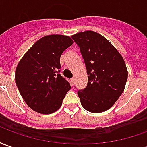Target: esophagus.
I'll use <instances>...</instances> for the list:
<instances>
[{"label":"esophagus","mask_w":147,"mask_h":147,"mask_svg":"<svg viewBox=\"0 0 147 147\" xmlns=\"http://www.w3.org/2000/svg\"><path fill=\"white\" fill-rule=\"evenodd\" d=\"M71 84H72V85H75V84H76V80H75V79H71Z\"/></svg>","instance_id":"34e87169"}]
</instances>
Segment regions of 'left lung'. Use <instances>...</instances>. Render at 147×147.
I'll list each match as a JSON object with an SVG mask.
<instances>
[{
	"label": "left lung",
	"instance_id": "obj_1",
	"mask_svg": "<svg viewBox=\"0 0 147 147\" xmlns=\"http://www.w3.org/2000/svg\"><path fill=\"white\" fill-rule=\"evenodd\" d=\"M80 47L87 71L88 83L78 91L81 105L90 113L108 110L125 88L127 69L123 58L107 39L92 30L71 36Z\"/></svg>",
	"mask_w": 147,
	"mask_h": 147
}]
</instances>
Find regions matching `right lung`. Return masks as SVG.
<instances>
[{
    "mask_svg": "<svg viewBox=\"0 0 147 147\" xmlns=\"http://www.w3.org/2000/svg\"><path fill=\"white\" fill-rule=\"evenodd\" d=\"M69 36L46 35L37 41L18 64L15 80L24 102L42 114L58 110L71 86L59 74L60 58L72 45Z\"/></svg>",
    "mask_w": 147,
    "mask_h": 147,
    "instance_id": "obj_1",
    "label": "right lung"
}]
</instances>
